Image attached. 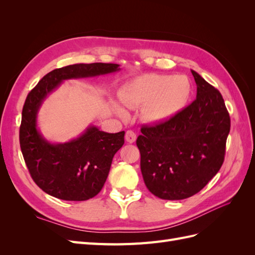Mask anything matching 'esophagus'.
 Instances as JSON below:
<instances>
[{"label": "esophagus", "mask_w": 255, "mask_h": 255, "mask_svg": "<svg viewBox=\"0 0 255 255\" xmlns=\"http://www.w3.org/2000/svg\"><path fill=\"white\" fill-rule=\"evenodd\" d=\"M136 134L133 132V130H128V132L126 133V140L128 142V143H133L135 142L136 140Z\"/></svg>", "instance_id": "34e87169"}]
</instances>
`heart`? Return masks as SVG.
Listing matches in <instances>:
<instances>
[{
  "label": "heart",
  "mask_w": 255,
  "mask_h": 255,
  "mask_svg": "<svg viewBox=\"0 0 255 255\" xmlns=\"http://www.w3.org/2000/svg\"><path fill=\"white\" fill-rule=\"evenodd\" d=\"M191 85L185 75L142 74L123 85L119 100L127 109L140 110V118L150 125H163L171 120L186 106ZM113 107L121 118L128 113L118 103Z\"/></svg>",
  "instance_id": "b5f03b06"
}]
</instances>
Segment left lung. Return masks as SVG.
<instances>
[{
	"label": "left lung",
	"instance_id": "1",
	"mask_svg": "<svg viewBox=\"0 0 255 255\" xmlns=\"http://www.w3.org/2000/svg\"><path fill=\"white\" fill-rule=\"evenodd\" d=\"M194 102L163 125L143 127L137 138L146 188L164 200L196 195L225 160L230 116L220 92L191 70Z\"/></svg>",
	"mask_w": 255,
	"mask_h": 255
}]
</instances>
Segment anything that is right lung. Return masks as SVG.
I'll use <instances>...</instances> for the list:
<instances>
[{
	"label": "right lung",
	"mask_w": 255,
	"mask_h": 255,
	"mask_svg": "<svg viewBox=\"0 0 255 255\" xmlns=\"http://www.w3.org/2000/svg\"><path fill=\"white\" fill-rule=\"evenodd\" d=\"M119 70L117 64L70 65L44 75L27 95L22 111L20 146L34 182L48 195L67 201H85L97 196L109 176L114 155L125 143V130L106 133L90 125L72 140L51 142L37 127L43 101L66 80Z\"/></svg>",
	"instance_id": "right-lung-1"
}]
</instances>
